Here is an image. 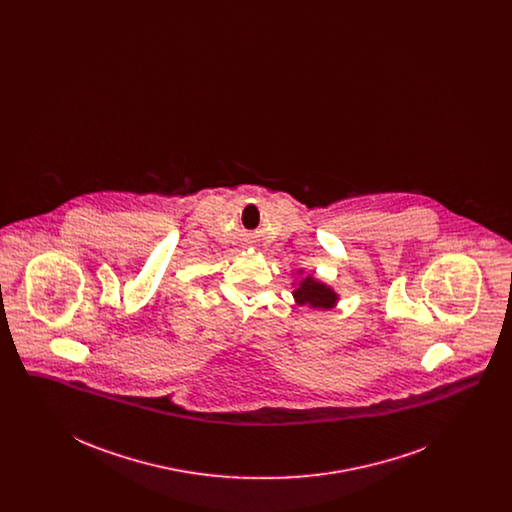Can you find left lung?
I'll return each mask as SVG.
<instances>
[{"label":"left lung","mask_w":512,"mask_h":512,"mask_svg":"<svg viewBox=\"0 0 512 512\" xmlns=\"http://www.w3.org/2000/svg\"><path fill=\"white\" fill-rule=\"evenodd\" d=\"M297 276L293 280V301L297 305H305L311 311H330L338 305L340 295L328 286L326 282L318 280L313 274H303V268H297Z\"/></svg>","instance_id":"8db88e82"}]
</instances>
